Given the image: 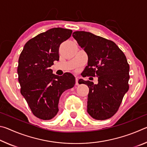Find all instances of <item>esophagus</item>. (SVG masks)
I'll return each instance as SVG.
<instances>
[{
    "label": "esophagus",
    "instance_id": "34e87169",
    "mask_svg": "<svg viewBox=\"0 0 147 147\" xmlns=\"http://www.w3.org/2000/svg\"><path fill=\"white\" fill-rule=\"evenodd\" d=\"M76 86H78L79 84H78V77H76Z\"/></svg>",
    "mask_w": 147,
    "mask_h": 147
}]
</instances>
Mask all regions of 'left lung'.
Listing matches in <instances>:
<instances>
[{"instance_id": "obj_1", "label": "left lung", "mask_w": 147, "mask_h": 147, "mask_svg": "<svg viewBox=\"0 0 147 147\" xmlns=\"http://www.w3.org/2000/svg\"><path fill=\"white\" fill-rule=\"evenodd\" d=\"M73 38L88 56L83 77H98V84L81 80L88 86V113L96 120L116 113L129 89L130 66L123 52L113 41L90 32L76 31Z\"/></svg>"}]
</instances>
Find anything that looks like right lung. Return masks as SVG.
Returning <instances> with one entry per match:
<instances>
[{"instance_id": "right-lung-1", "label": "right lung", "mask_w": 147, "mask_h": 147, "mask_svg": "<svg viewBox=\"0 0 147 147\" xmlns=\"http://www.w3.org/2000/svg\"><path fill=\"white\" fill-rule=\"evenodd\" d=\"M72 32L62 28L50 29L30 39L20 54L17 73L21 93L32 113L40 119L54 117L61 94L75 84L72 74L59 76L50 69L54 61L59 60V46Z\"/></svg>"}]
</instances>
